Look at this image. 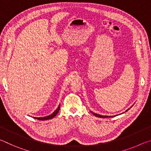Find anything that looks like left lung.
<instances>
[{
  "label": "left lung",
  "instance_id": "obj_1",
  "mask_svg": "<svg viewBox=\"0 0 151 151\" xmlns=\"http://www.w3.org/2000/svg\"><path fill=\"white\" fill-rule=\"evenodd\" d=\"M128 110H129V109H128ZM128 110H127L126 111H127ZM92 113L93 114V115H94V116H97V117H101V118H109V117H112V116H103V115H101V114H96V113H94L93 112H92V111H91ZM116 116V115H115Z\"/></svg>",
  "mask_w": 151,
  "mask_h": 151
}]
</instances>
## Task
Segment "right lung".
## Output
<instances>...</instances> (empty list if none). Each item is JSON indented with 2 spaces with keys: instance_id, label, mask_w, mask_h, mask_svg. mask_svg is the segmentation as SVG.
<instances>
[{
  "instance_id": "1",
  "label": "right lung",
  "mask_w": 151,
  "mask_h": 151,
  "mask_svg": "<svg viewBox=\"0 0 151 151\" xmlns=\"http://www.w3.org/2000/svg\"><path fill=\"white\" fill-rule=\"evenodd\" d=\"M59 110H60V104H59V106H58V108L57 109V110H55V112H53V113L51 114L50 115H48V116H45V117H33V118L36 119H38V120H40V121H45V120H49V119L54 118V117L57 114L58 111H59Z\"/></svg>"
}]
</instances>
